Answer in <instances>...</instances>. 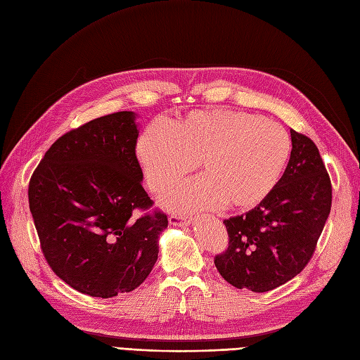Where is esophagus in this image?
<instances>
[{
	"instance_id": "34e87169",
	"label": "esophagus",
	"mask_w": 360,
	"mask_h": 360,
	"mask_svg": "<svg viewBox=\"0 0 360 360\" xmlns=\"http://www.w3.org/2000/svg\"><path fill=\"white\" fill-rule=\"evenodd\" d=\"M168 221H169L171 225H179V226H186V225L192 224L191 217L180 216V214H171V216L168 217Z\"/></svg>"
}]
</instances>
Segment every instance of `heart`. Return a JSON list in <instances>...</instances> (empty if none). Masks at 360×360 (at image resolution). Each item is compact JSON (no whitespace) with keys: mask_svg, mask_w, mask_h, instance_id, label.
I'll list each match as a JSON object with an SVG mask.
<instances>
[{"mask_svg":"<svg viewBox=\"0 0 360 360\" xmlns=\"http://www.w3.org/2000/svg\"><path fill=\"white\" fill-rule=\"evenodd\" d=\"M136 153L151 191L165 192L197 162L200 177L165 198L179 212L248 210L274 192L288 163L291 141L281 124L228 108L191 111L165 129L141 135Z\"/></svg>","mask_w":360,"mask_h":360,"instance_id":"heart-1","label":"heart"}]
</instances>
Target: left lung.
<instances>
[{"label":"left lung","mask_w":360,"mask_h":360,"mask_svg":"<svg viewBox=\"0 0 360 360\" xmlns=\"http://www.w3.org/2000/svg\"><path fill=\"white\" fill-rule=\"evenodd\" d=\"M290 134V160L274 192L246 214L224 221L230 240L214 266L236 288L264 292L299 275L330 213L332 183L317 146L296 130Z\"/></svg>","instance_id":"8db88e82"}]
</instances>
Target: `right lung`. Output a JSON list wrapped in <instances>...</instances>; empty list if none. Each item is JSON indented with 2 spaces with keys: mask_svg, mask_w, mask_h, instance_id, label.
<instances>
[{
  "mask_svg": "<svg viewBox=\"0 0 360 360\" xmlns=\"http://www.w3.org/2000/svg\"><path fill=\"white\" fill-rule=\"evenodd\" d=\"M135 114H108L60 136L28 184L49 267L73 290L114 297L153 269L167 214L152 209L135 148Z\"/></svg>",
  "mask_w": 360,
  "mask_h": 360,
  "instance_id": "1",
  "label": "right lung"
}]
</instances>
